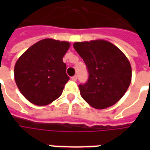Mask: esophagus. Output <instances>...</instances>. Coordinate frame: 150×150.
<instances>
[{
	"label": "esophagus",
	"mask_w": 150,
	"mask_h": 150,
	"mask_svg": "<svg viewBox=\"0 0 150 150\" xmlns=\"http://www.w3.org/2000/svg\"><path fill=\"white\" fill-rule=\"evenodd\" d=\"M71 79L73 80V81H76V80H77V75H74V76H72Z\"/></svg>",
	"instance_id": "34e87169"
}]
</instances>
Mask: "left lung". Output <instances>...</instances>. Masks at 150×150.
Listing matches in <instances>:
<instances>
[{
	"label": "left lung",
	"instance_id": "left-lung-1",
	"mask_svg": "<svg viewBox=\"0 0 150 150\" xmlns=\"http://www.w3.org/2000/svg\"><path fill=\"white\" fill-rule=\"evenodd\" d=\"M87 66L88 79L79 88L87 103L97 109L112 106L129 88L132 69L126 56L104 40L74 43Z\"/></svg>",
	"mask_w": 150,
	"mask_h": 150
}]
</instances>
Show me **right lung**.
<instances>
[{
  "mask_svg": "<svg viewBox=\"0 0 150 150\" xmlns=\"http://www.w3.org/2000/svg\"><path fill=\"white\" fill-rule=\"evenodd\" d=\"M70 47L67 42L46 38L31 46L19 58L14 78L19 91L32 104L43 106L62 95L70 77L62 58Z\"/></svg>",
  "mask_w": 150,
  "mask_h": 150,
  "instance_id": "add662e5",
  "label": "right lung"
}]
</instances>
